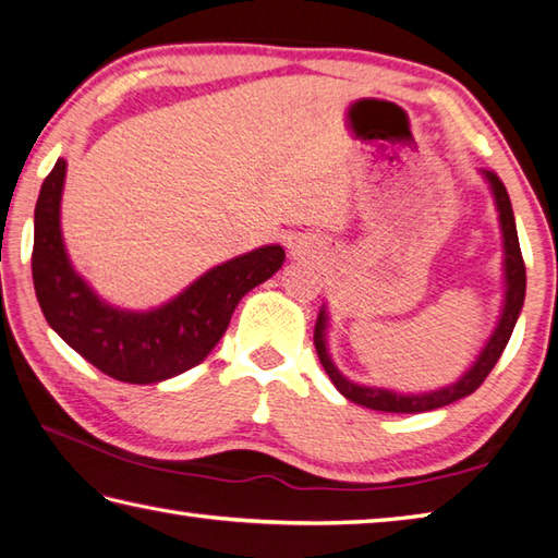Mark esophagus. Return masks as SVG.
<instances>
[{"label":"esophagus","mask_w":558,"mask_h":558,"mask_svg":"<svg viewBox=\"0 0 558 558\" xmlns=\"http://www.w3.org/2000/svg\"><path fill=\"white\" fill-rule=\"evenodd\" d=\"M302 254V251L300 248H294V256H300Z\"/></svg>","instance_id":"esophagus-1"}]
</instances>
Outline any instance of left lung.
Wrapping results in <instances>:
<instances>
[{
  "label": "left lung",
  "mask_w": 558,
  "mask_h": 558,
  "mask_svg": "<svg viewBox=\"0 0 558 558\" xmlns=\"http://www.w3.org/2000/svg\"><path fill=\"white\" fill-rule=\"evenodd\" d=\"M482 177L488 183L490 195H494L500 236H504V304H500L498 322L494 326V331H490L488 341L484 343L482 351H478L474 363L469 365L466 373L462 377H457V381H452V385H445L440 389L399 391V389H387V387L360 385V381L348 379L333 363V357L329 353L331 319H329V310H326L324 304L319 316H316L314 345H316V353H319L326 375L331 377L333 387L341 391L345 399H351L353 403H360V407L365 409L387 411V413H421V411L442 409L447 403L469 397L474 389H478V385H482L490 369H494V365L498 363L500 353L506 351L512 329H515L518 316L522 312V304H525L527 278H525V264H522V254H520L515 215H512V205H510L506 185L494 171H482Z\"/></svg>",
  "instance_id": "1"
}]
</instances>
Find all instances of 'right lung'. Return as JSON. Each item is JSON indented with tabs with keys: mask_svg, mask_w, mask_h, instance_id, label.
<instances>
[{
	"mask_svg": "<svg viewBox=\"0 0 558 558\" xmlns=\"http://www.w3.org/2000/svg\"><path fill=\"white\" fill-rule=\"evenodd\" d=\"M68 161L40 185L33 217V286L50 329L104 375L155 385L195 367L225 336L239 300L276 276L286 248L258 246L205 270L177 298L151 310H125L98 298L64 248L60 203Z\"/></svg>",
	"mask_w": 558,
	"mask_h": 558,
	"instance_id": "1",
	"label": "right lung"
}]
</instances>
